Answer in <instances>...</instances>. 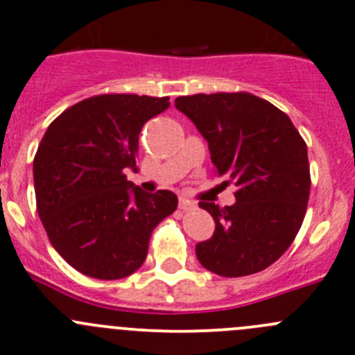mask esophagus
Returning <instances> with one entry per match:
<instances>
[{"label":"esophagus","instance_id":"obj_1","mask_svg":"<svg viewBox=\"0 0 355 355\" xmlns=\"http://www.w3.org/2000/svg\"><path fill=\"white\" fill-rule=\"evenodd\" d=\"M178 208H180V210H184V211L194 210V208H196V203L189 201L187 198H180V200H178Z\"/></svg>","mask_w":355,"mask_h":355}]
</instances>
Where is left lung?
I'll return each instance as SVG.
<instances>
[{"instance_id": "obj_1", "label": "left lung", "mask_w": 355, "mask_h": 355, "mask_svg": "<svg viewBox=\"0 0 355 355\" xmlns=\"http://www.w3.org/2000/svg\"><path fill=\"white\" fill-rule=\"evenodd\" d=\"M175 107L208 141L218 177L238 187L231 207L200 203L215 231L196 245L198 261L230 278L266 270L291 247L306 214V144L282 110L248 92L180 96Z\"/></svg>"}]
</instances>
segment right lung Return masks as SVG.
Masks as SVG:
<instances>
[{"mask_svg": "<svg viewBox=\"0 0 355 355\" xmlns=\"http://www.w3.org/2000/svg\"><path fill=\"white\" fill-rule=\"evenodd\" d=\"M170 98L101 94L62 112L33 161L36 208L52 247L80 273L119 280L144 264L148 240L177 210L171 191L144 193L128 180L137 170L138 137Z\"/></svg>", "mask_w": 355, "mask_h": 355, "instance_id": "right-lung-1", "label": "right lung"}]
</instances>
